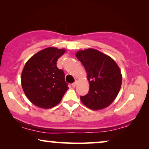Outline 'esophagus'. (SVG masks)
<instances>
[{"label":"esophagus","instance_id":"34e87169","mask_svg":"<svg viewBox=\"0 0 149 149\" xmlns=\"http://www.w3.org/2000/svg\"><path fill=\"white\" fill-rule=\"evenodd\" d=\"M77 83H78V81H75L74 83H72V86L73 87H76V85H77Z\"/></svg>","mask_w":149,"mask_h":149}]
</instances>
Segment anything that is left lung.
Returning a JSON list of instances; mask_svg holds the SVG:
<instances>
[{"mask_svg":"<svg viewBox=\"0 0 149 149\" xmlns=\"http://www.w3.org/2000/svg\"><path fill=\"white\" fill-rule=\"evenodd\" d=\"M77 59L87 72L89 90L81 96L83 104L93 111L105 109L117 97L121 89L122 74L111 57L92 48L78 51Z\"/></svg>","mask_w":149,"mask_h":149,"instance_id":"left-lung-1","label":"left lung"}]
</instances>
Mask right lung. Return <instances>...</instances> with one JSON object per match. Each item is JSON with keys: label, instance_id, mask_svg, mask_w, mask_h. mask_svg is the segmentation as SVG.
I'll use <instances>...</instances> for the list:
<instances>
[{"label": "right lung", "instance_id": "add662e5", "mask_svg": "<svg viewBox=\"0 0 149 149\" xmlns=\"http://www.w3.org/2000/svg\"><path fill=\"white\" fill-rule=\"evenodd\" d=\"M65 49L47 47L32 56L26 63L21 76L24 92L31 102L48 109L60 102L68 90L64 73L57 67Z\"/></svg>", "mask_w": 149, "mask_h": 149}]
</instances>
